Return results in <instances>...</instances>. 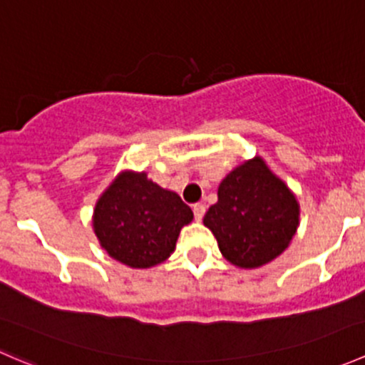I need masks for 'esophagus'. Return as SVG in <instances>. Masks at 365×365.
Returning <instances> with one entry per match:
<instances>
[{"label": "esophagus", "mask_w": 365, "mask_h": 365, "mask_svg": "<svg viewBox=\"0 0 365 365\" xmlns=\"http://www.w3.org/2000/svg\"><path fill=\"white\" fill-rule=\"evenodd\" d=\"M192 210H194V217H196V220L203 219L205 212H206V208H205L203 203H196V205L192 206Z\"/></svg>", "instance_id": "esophagus-1"}]
</instances>
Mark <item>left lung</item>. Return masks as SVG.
<instances>
[{"instance_id":"obj_1","label":"left lung","mask_w":365,"mask_h":365,"mask_svg":"<svg viewBox=\"0 0 365 365\" xmlns=\"http://www.w3.org/2000/svg\"><path fill=\"white\" fill-rule=\"evenodd\" d=\"M217 197L203 224L231 264L245 270L259 268L292 244L300 220V205L284 180L259 155L227 173Z\"/></svg>"}]
</instances>
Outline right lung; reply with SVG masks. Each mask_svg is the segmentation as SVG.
I'll return each mask as SVG.
<instances>
[{
	"mask_svg": "<svg viewBox=\"0 0 365 365\" xmlns=\"http://www.w3.org/2000/svg\"><path fill=\"white\" fill-rule=\"evenodd\" d=\"M194 213L176 192L162 189L145 171L118 173L93 208L95 237L113 259L152 268L175 252Z\"/></svg>",
	"mask_w": 365,
	"mask_h": 365,
	"instance_id": "right-lung-1",
	"label": "right lung"
}]
</instances>
